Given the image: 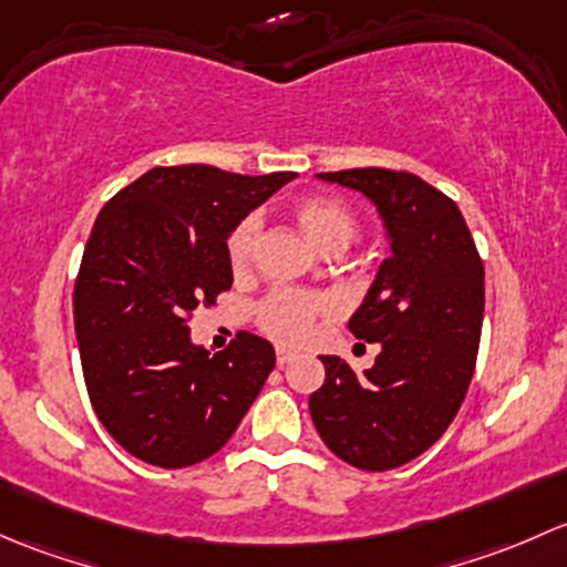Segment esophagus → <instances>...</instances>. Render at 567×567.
<instances>
[{
	"instance_id": "1",
	"label": "esophagus",
	"mask_w": 567,
	"mask_h": 567,
	"mask_svg": "<svg viewBox=\"0 0 567 567\" xmlns=\"http://www.w3.org/2000/svg\"><path fill=\"white\" fill-rule=\"evenodd\" d=\"M295 358H297V354L291 352V349H278V354H276V360H278V365H281V369H284V365H289Z\"/></svg>"
}]
</instances>
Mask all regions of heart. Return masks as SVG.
I'll use <instances>...</instances> for the list:
<instances>
[{"label":"heart","mask_w":567,"mask_h":567,"mask_svg":"<svg viewBox=\"0 0 567 567\" xmlns=\"http://www.w3.org/2000/svg\"><path fill=\"white\" fill-rule=\"evenodd\" d=\"M291 218L322 254L341 250L358 235V218H354L352 207L338 196L317 194L300 198L291 207ZM259 229V218L245 215L226 237V259L237 276L248 272L250 261H254ZM332 313H336V306L327 295L308 289H276L256 306V322L276 341L286 343V347H297L317 332L319 319L332 317Z\"/></svg>","instance_id":"obj_1"}]
</instances>
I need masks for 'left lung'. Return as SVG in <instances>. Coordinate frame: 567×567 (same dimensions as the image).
Segmentation results:
<instances>
[{"label": "left lung", "instance_id": "obj_1", "mask_svg": "<svg viewBox=\"0 0 567 567\" xmlns=\"http://www.w3.org/2000/svg\"><path fill=\"white\" fill-rule=\"evenodd\" d=\"M327 183L377 204L390 256L349 319L379 343L373 369L322 358L324 384L308 410L324 445L347 464L384 472L429 451L461 410L481 347L486 272L464 215L417 174L393 168L324 172Z\"/></svg>", "mask_w": 567, "mask_h": 567}]
</instances>
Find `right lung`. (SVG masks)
I'll return each mask as SVG.
<instances>
[{
    "mask_svg": "<svg viewBox=\"0 0 567 567\" xmlns=\"http://www.w3.org/2000/svg\"><path fill=\"white\" fill-rule=\"evenodd\" d=\"M289 179L155 166L97 215L75 276V338L92 410L131 456L163 470L209 458L276 369L265 338L240 330L209 358L188 322L231 289L229 231Z\"/></svg>",
    "mask_w": 567,
    "mask_h": 567,
    "instance_id": "obj_1",
    "label": "right lung"
}]
</instances>
